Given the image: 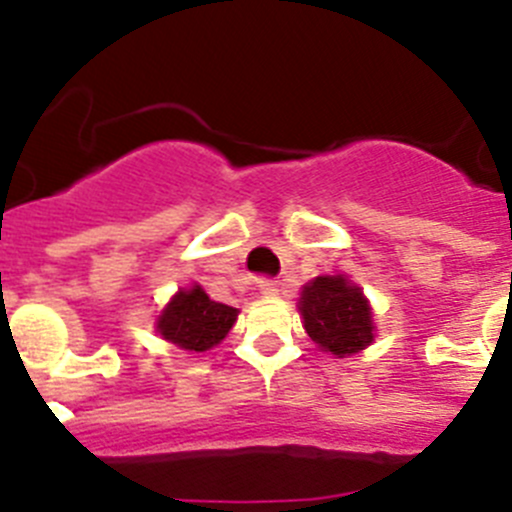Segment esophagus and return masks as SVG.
I'll return each instance as SVG.
<instances>
[{
	"instance_id": "34e87169",
	"label": "esophagus",
	"mask_w": 512,
	"mask_h": 512,
	"mask_svg": "<svg viewBox=\"0 0 512 512\" xmlns=\"http://www.w3.org/2000/svg\"><path fill=\"white\" fill-rule=\"evenodd\" d=\"M259 289H261V295L274 297V295H277V292H279V282H277V279L264 277V279H259Z\"/></svg>"
}]
</instances>
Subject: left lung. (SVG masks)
<instances>
[{"label": "left lung", "mask_w": 512, "mask_h": 512, "mask_svg": "<svg viewBox=\"0 0 512 512\" xmlns=\"http://www.w3.org/2000/svg\"><path fill=\"white\" fill-rule=\"evenodd\" d=\"M307 336L320 351L351 356L374 341L372 307L346 277L312 279L300 297Z\"/></svg>", "instance_id": "left-lung-1"}]
</instances>
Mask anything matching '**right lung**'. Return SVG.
<instances>
[{
	"label": "right lung",
	"mask_w": 512,
	"mask_h": 512,
	"mask_svg": "<svg viewBox=\"0 0 512 512\" xmlns=\"http://www.w3.org/2000/svg\"><path fill=\"white\" fill-rule=\"evenodd\" d=\"M238 310L205 295L202 287L182 289L158 318V333L184 351H207L233 328Z\"/></svg>",
	"instance_id": "add662e5"
}]
</instances>
